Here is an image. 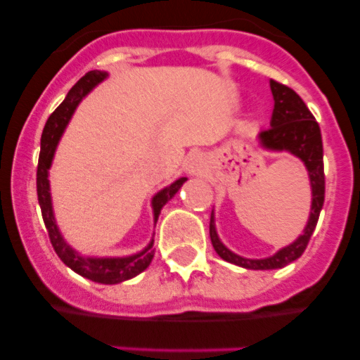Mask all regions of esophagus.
<instances>
[{"instance_id": "1", "label": "esophagus", "mask_w": 360, "mask_h": 360, "mask_svg": "<svg viewBox=\"0 0 360 360\" xmlns=\"http://www.w3.org/2000/svg\"><path fill=\"white\" fill-rule=\"evenodd\" d=\"M186 170L191 176H200L203 172V158L202 157H191L186 163Z\"/></svg>"}]
</instances>
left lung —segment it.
Returning <instances> with one entry per match:
<instances>
[{"label": "left lung", "mask_w": 360, "mask_h": 360, "mask_svg": "<svg viewBox=\"0 0 360 360\" xmlns=\"http://www.w3.org/2000/svg\"><path fill=\"white\" fill-rule=\"evenodd\" d=\"M270 89L275 101L270 129L259 132L257 139L264 150L288 151L304 163L308 177H310L311 209L303 235H300L292 244L277 250L274 256L263 257V259H249V257H242L231 252L217 237L214 212L210 214L209 233L214 250L228 263L248 268V270H277V268H284L285 264L296 261L307 249L311 233L317 226L319 214L324 205L326 177L321 127L315 122L314 115L303 103V99L292 89L275 82V79H270Z\"/></svg>", "instance_id": "8db88e82"}]
</instances>
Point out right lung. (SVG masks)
<instances>
[{"label": "right lung", "instance_id": "add662e5", "mask_svg": "<svg viewBox=\"0 0 360 360\" xmlns=\"http://www.w3.org/2000/svg\"><path fill=\"white\" fill-rule=\"evenodd\" d=\"M108 78L106 71H89L83 78H79L75 83L71 90L68 92L66 99L60 103V106L50 115V118L46 120L45 129L41 134V151H39V160H38V172H36V191H38V202L41 207V216L43 223H45L46 231H49L50 242H52L53 250L57 252V256L60 257L66 266L71 268L72 271H76L82 277L90 278L94 282H99V284H120L123 281H129L134 278L136 275H139L141 271L146 270L150 266L151 259L155 256L153 248V238L148 244V248H144L141 252L132 254V256L125 257H89L82 256V254L76 252L71 245L64 240V237L60 235L59 228H57L56 217H53V209H52V197H50V181H49V170L52 167L53 155H56V148L59 144L60 136H63L64 129L71 120L72 112H75L76 106L82 103L83 97L94 89V86L99 85L101 82ZM186 177H179L177 181H174L172 184H169L167 188L160 190L157 195L151 200V207H153V219L157 223L160 210L165 205L174 195L179 191V188L183 186Z\"/></svg>", "mask_w": 360, "mask_h": 360}]
</instances>
